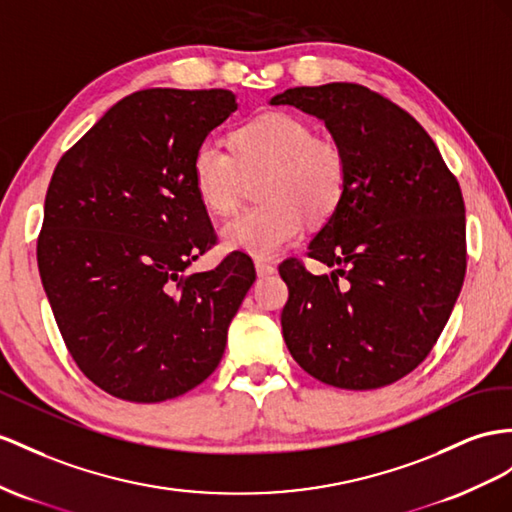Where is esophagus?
Returning a JSON list of instances; mask_svg holds the SVG:
<instances>
[{"instance_id":"obj_1","label":"esophagus","mask_w":512,"mask_h":512,"mask_svg":"<svg viewBox=\"0 0 512 512\" xmlns=\"http://www.w3.org/2000/svg\"><path fill=\"white\" fill-rule=\"evenodd\" d=\"M255 270L259 277H270V274L277 272V266L270 264V261H266V259H255Z\"/></svg>"}]
</instances>
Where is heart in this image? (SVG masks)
I'll return each instance as SVG.
<instances>
[{"mask_svg": "<svg viewBox=\"0 0 512 512\" xmlns=\"http://www.w3.org/2000/svg\"><path fill=\"white\" fill-rule=\"evenodd\" d=\"M231 151L205 138L192 153L190 179L196 199L214 216L238 205L242 173L259 177L264 203L248 207L220 231L233 251L272 257L305 233V218L335 212L346 190V153L333 138L313 136L296 114L266 112L231 131Z\"/></svg>", "mask_w": 512, "mask_h": 512, "instance_id": "1", "label": "heart"}]
</instances>
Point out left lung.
I'll list each match as a JSON object with an SVG mask.
<instances>
[{
	"label": "left lung",
	"mask_w": 512,
	"mask_h": 512,
	"mask_svg": "<svg viewBox=\"0 0 512 512\" xmlns=\"http://www.w3.org/2000/svg\"><path fill=\"white\" fill-rule=\"evenodd\" d=\"M324 121L346 153L342 201L279 266L290 298L281 313L294 361L339 389H378L422 363L461 294L467 248L461 186L409 112L359 84L298 86L270 99Z\"/></svg>",
	"instance_id": "1"
}]
</instances>
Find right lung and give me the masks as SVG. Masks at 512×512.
Instances as JSON below:
<instances>
[{"label": "right lung", "instance_id": "right-lung-1", "mask_svg": "<svg viewBox=\"0 0 512 512\" xmlns=\"http://www.w3.org/2000/svg\"><path fill=\"white\" fill-rule=\"evenodd\" d=\"M238 110L231 90L149 88L121 99L60 157L45 196L38 272L77 368L110 396L164 402L201 385L255 281L216 244L190 179L196 144Z\"/></svg>", "mask_w": 512, "mask_h": 512}]
</instances>
